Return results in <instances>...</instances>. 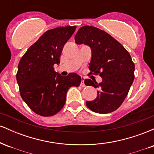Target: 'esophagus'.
Segmentation results:
<instances>
[{"label": "esophagus", "instance_id": "1", "mask_svg": "<svg viewBox=\"0 0 154 154\" xmlns=\"http://www.w3.org/2000/svg\"><path fill=\"white\" fill-rule=\"evenodd\" d=\"M84 81H85V78L84 77H82V82H81V84H80V86L81 87H85V82H84Z\"/></svg>", "mask_w": 154, "mask_h": 154}]
</instances>
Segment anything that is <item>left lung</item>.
<instances>
[{"instance_id":"1","label":"left lung","mask_w":154,"mask_h":154,"mask_svg":"<svg viewBox=\"0 0 154 154\" xmlns=\"http://www.w3.org/2000/svg\"><path fill=\"white\" fill-rule=\"evenodd\" d=\"M77 44H85L91 49L89 69L99 74L101 82L85 79L86 85L98 88L96 98L86 101L94 112L107 114L116 110L128 94L135 75V64L130 54L110 35L92 26H82L75 37Z\"/></svg>"}]
</instances>
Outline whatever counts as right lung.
<instances>
[{
  "instance_id": "obj_1",
  "label": "right lung",
  "mask_w": 154,
  "mask_h": 154,
  "mask_svg": "<svg viewBox=\"0 0 154 154\" xmlns=\"http://www.w3.org/2000/svg\"><path fill=\"white\" fill-rule=\"evenodd\" d=\"M75 29L76 26H67L46 31L19 61L17 80L21 97L39 115L50 116L59 112L69 88L80 84L82 79L77 74L63 77L54 68L55 63L59 64L63 48Z\"/></svg>"
}]
</instances>
